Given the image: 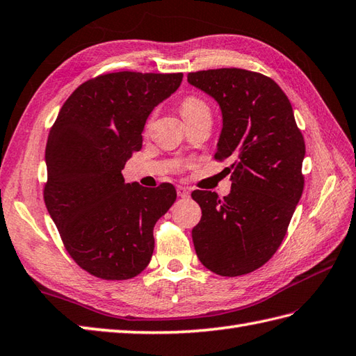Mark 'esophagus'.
Instances as JSON below:
<instances>
[{
    "mask_svg": "<svg viewBox=\"0 0 356 356\" xmlns=\"http://www.w3.org/2000/svg\"><path fill=\"white\" fill-rule=\"evenodd\" d=\"M177 192H178L179 198H187V196H191V192H188V188L184 187V186H178Z\"/></svg>",
    "mask_w": 356,
    "mask_h": 356,
    "instance_id": "34e87169",
    "label": "esophagus"
}]
</instances>
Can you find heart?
<instances>
[{"mask_svg":"<svg viewBox=\"0 0 356 356\" xmlns=\"http://www.w3.org/2000/svg\"><path fill=\"white\" fill-rule=\"evenodd\" d=\"M181 115L186 122H192L195 118L202 115H210V108L205 102L198 96H187L183 99L179 105Z\"/></svg>","mask_w":356,"mask_h":356,"instance_id":"obj_1","label":"heart"}]
</instances>
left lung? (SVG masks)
I'll return each instance as SVG.
<instances>
[{"label": "left lung", "mask_w": 356, "mask_h": 356, "mask_svg": "<svg viewBox=\"0 0 356 356\" xmlns=\"http://www.w3.org/2000/svg\"><path fill=\"white\" fill-rule=\"evenodd\" d=\"M222 113L215 158L232 164V192L195 191L202 216L192 230L201 264L225 277L266 264L285 238L303 193L305 140L286 94L273 79L241 68L187 74Z\"/></svg>", "instance_id": "left-lung-1"}]
</instances>
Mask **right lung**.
I'll use <instances>...</instances> for the list:
<instances>
[{
    "label": "right lung",
    "instance_id": "add662e5",
    "mask_svg": "<svg viewBox=\"0 0 356 356\" xmlns=\"http://www.w3.org/2000/svg\"><path fill=\"white\" fill-rule=\"evenodd\" d=\"M183 73L118 71L82 83L60 108L45 147L44 201L68 254L105 280L136 277L151 262L154 227L177 200L175 187L124 183L152 109Z\"/></svg>",
    "mask_w": 356,
    "mask_h": 356
}]
</instances>
